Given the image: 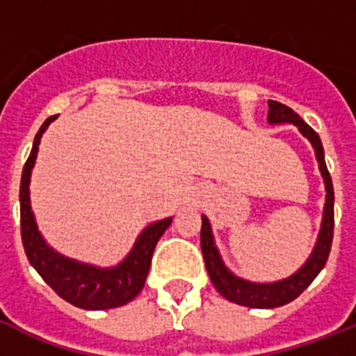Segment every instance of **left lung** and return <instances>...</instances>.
Segmentation results:
<instances>
[{
    "label": "left lung",
    "instance_id": "obj_1",
    "mask_svg": "<svg viewBox=\"0 0 356 356\" xmlns=\"http://www.w3.org/2000/svg\"><path fill=\"white\" fill-rule=\"evenodd\" d=\"M268 107H270V111H268V123L270 125L292 123V125L299 129V133L303 134L305 138L312 144L327 194L320 233H318V238H316V245L310 257L296 273H292L286 279L273 282H253L234 275L233 271L225 266L222 254L218 251L209 218L205 214L201 216V220H203V223H201V251H203V259H205L207 271H209L212 284L227 301L242 305V307H249V309H275V307H282V305L293 301L303 290H307L310 282L314 281L318 273L323 270V266H325L327 259H329L332 243V229H334V190H332L331 175H329V170H327L325 155H323V145H321L320 136H318L314 129L299 118V114L293 113L292 108L286 107V105L270 99Z\"/></svg>",
    "mask_w": 356,
    "mask_h": 356
}]
</instances>
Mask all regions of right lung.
Segmentation results:
<instances>
[{
    "mask_svg": "<svg viewBox=\"0 0 356 356\" xmlns=\"http://www.w3.org/2000/svg\"><path fill=\"white\" fill-rule=\"evenodd\" d=\"M55 118L57 116H51L42 123L40 131L36 133L35 142H33L29 159L22 172L19 218H22V242H24L25 254L31 266L64 301L85 310L116 309L133 301L142 292L147 273H149L151 257H153L156 242L170 227L173 218H164L155 223H149L138 234L127 257L120 264L111 266V268L86 264V262L70 259L55 251L38 231L35 214L31 211L29 195L31 172L35 168L40 138L49 127V123L55 122Z\"/></svg>",
    "mask_w": 356,
    "mask_h": 356,
    "instance_id": "add662e5",
    "label": "right lung"
}]
</instances>
